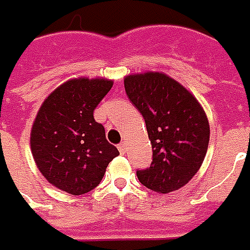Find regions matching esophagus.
I'll return each instance as SVG.
<instances>
[{"label": "esophagus", "instance_id": "esophagus-1", "mask_svg": "<svg viewBox=\"0 0 250 250\" xmlns=\"http://www.w3.org/2000/svg\"><path fill=\"white\" fill-rule=\"evenodd\" d=\"M118 150H120L121 153H125V150H126V143H121V144H118Z\"/></svg>", "mask_w": 250, "mask_h": 250}]
</instances>
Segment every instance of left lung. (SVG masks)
Listing matches in <instances>:
<instances>
[{"instance_id": "1", "label": "left lung", "mask_w": 250, "mask_h": 250, "mask_svg": "<svg viewBox=\"0 0 250 250\" xmlns=\"http://www.w3.org/2000/svg\"><path fill=\"white\" fill-rule=\"evenodd\" d=\"M125 91L146 125L153 160L139 169L146 188L168 194L194 178L206 156L210 126L203 107L180 83L164 72L132 74L124 79Z\"/></svg>"}]
</instances>
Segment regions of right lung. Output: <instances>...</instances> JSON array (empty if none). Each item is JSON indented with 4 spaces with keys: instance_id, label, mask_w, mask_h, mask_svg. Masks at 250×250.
<instances>
[{
    "instance_id": "1",
    "label": "right lung",
    "mask_w": 250,
    "mask_h": 250,
    "mask_svg": "<svg viewBox=\"0 0 250 250\" xmlns=\"http://www.w3.org/2000/svg\"><path fill=\"white\" fill-rule=\"evenodd\" d=\"M113 87L105 78H74L44 100L31 130V150L47 182L71 195L95 188L120 155L94 110Z\"/></svg>"
}]
</instances>
